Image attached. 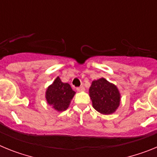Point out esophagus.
Instances as JSON below:
<instances>
[{
  "mask_svg": "<svg viewBox=\"0 0 157 157\" xmlns=\"http://www.w3.org/2000/svg\"><path fill=\"white\" fill-rule=\"evenodd\" d=\"M76 90H77V91H84L85 90V88H84V86H79V87H77V88H76Z\"/></svg>",
  "mask_w": 157,
  "mask_h": 157,
  "instance_id": "1",
  "label": "esophagus"
}]
</instances>
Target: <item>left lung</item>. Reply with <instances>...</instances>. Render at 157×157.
I'll list each match as a JSON object with an SVG mask.
<instances>
[{
	"label": "left lung",
	"instance_id": "1",
	"mask_svg": "<svg viewBox=\"0 0 157 157\" xmlns=\"http://www.w3.org/2000/svg\"><path fill=\"white\" fill-rule=\"evenodd\" d=\"M89 93L93 107L101 114H112L120 105V94L117 87L104 78L93 81Z\"/></svg>",
	"mask_w": 157,
	"mask_h": 157
}]
</instances>
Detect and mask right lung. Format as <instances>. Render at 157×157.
<instances>
[{
  "label": "right lung",
  "mask_w": 157,
  "mask_h": 157,
  "mask_svg": "<svg viewBox=\"0 0 157 157\" xmlns=\"http://www.w3.org/2000/svg\"><path fill=\"white\" fill-rule=\"evenodd\" d=\"M47 102L58 112L65 111L68 108L71 101L75 94L68 83L62 82L57 77L46 90Z\"/></svg>",
  "instance_id": "obj_1"
}]
</instances>
